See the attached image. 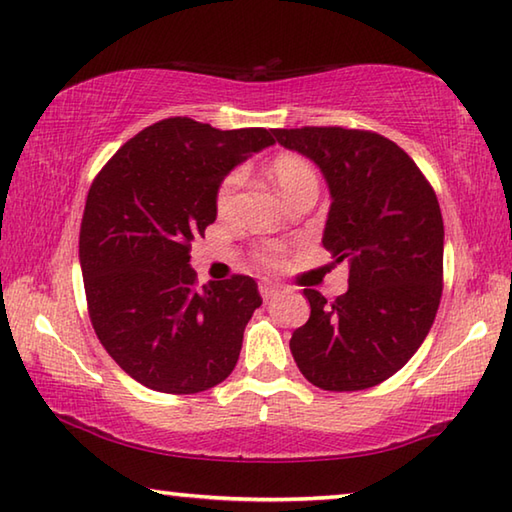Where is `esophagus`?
<instances>
[{"label":"esophagus","instance_id":"esophagus-1","mask_svg":"<svg viewBox=\"0 0 512 512\" xmlns=\"http://www.w3.org/2000/svg\"><path fill=\"white\" fill-rule=\"evenodd\" d=\"M277 291H280V286H277V284L268 282V280L259 282V295H262L264 300H271V297H275V295H277Z\"/></svg>","mask_w":512,"mask_h":512}]
</instances>
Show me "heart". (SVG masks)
Wrapping results in <instances>:
<instances>
[{
	"mask_svg": "<svg viewBox=\"0 0 512 512\" xmlns=\"http://www.w3.org/2000/svg\"><path fill=\"white\" fill-rule=\"evenodd\" d=\"M268 172H271V179L275 181V185L280 188V192L286 199H291L293 194L306 188L318 190V174H315L311 161L304 159L300 154H293V152L277 154L271 161ZM241 183H244V172L241 170H232L230 174L224 176V181L219 183L217 197H215L219 215H228V212L235 208V199ZM280 257H282V250L277 246H266L262 253H259V259H262L264 264H277L280 262Z\"/></svg>",
	"mask_w": 512,
	"mask_h": 512,
	"instance_id": "b5f03b06",
	"label": "heart"
}]
</instances>
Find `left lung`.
<instances>
[{
  "label": "left lung",
  "mask_w": 512,
  "mask_h": 512,
  "mask_svg": "<svg viewBox=\"0 0 512 512\" xmlns=\"http://www.w3.org/2000/svg\"><path fill=\"white\" fill-rule=\"evenodd\" d=\"M320 167L331 192L322 246L349 264L333 302L304 288L311 318L293 331L304 378L358 392L394 376L434 322L443 291V217L432 185L394 141L365 129H273Z\"/></svg>",
  "instance_id": "1"
}]
</instances>
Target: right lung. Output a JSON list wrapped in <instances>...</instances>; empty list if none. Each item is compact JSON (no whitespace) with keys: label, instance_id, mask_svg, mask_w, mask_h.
I'll list each match as a JSON object with an SVG mask.
<instances>
[{"label":"right lung","instance_id":"1","mask_svg":"<svg viewBox=\"0 0 512 512\" xmlns=\"http://www.w3.org/2000/svg\"><path fill=\"white\" fill-rule=\"evenodd\" d=\"M273 143V129L165 118L91 183L80 226L89 318L118 367L154 392H206L237 365L257 284L232 275L197 288L190 248L217 219L224 176Z\"/></svg>","mask_w":512,"mask_h":512}]
</instances>
